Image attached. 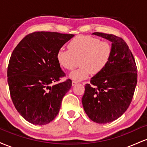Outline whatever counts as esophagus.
<instances>
[{
    "mask_svg": "<svg viewBox=\"0 0 147 147\" xmlns=\"http://www.w3.org/2000/svg\"><path fill=\"white\" fill-rule=\"evenodd\" d=\"M77 82H75V81H72V86H74L77 85Z\"/></svg>",
    "mask_w": 147,
    "mask_h": 147,
    "instance_id": "esophagus-1",
    "label": "esophagus"
}]
</instances>
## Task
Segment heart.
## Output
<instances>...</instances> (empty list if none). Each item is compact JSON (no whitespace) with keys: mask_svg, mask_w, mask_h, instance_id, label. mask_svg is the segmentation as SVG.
Listing matches in <instances>:
<instances>
[{"mask_svg":"<svg viewBox=\"0 0 147 147\" xmlns=\"http://www.w3.org/2000/svg\"><path fill=\"white\" fill-rule=\"evenodd\" d=\"M69 50L61 48L57 52V59L62 68L72 70L77 65L79 68L69 75L70 79L82 81L90 73L97 75L105 68L111 56V45L106 41L88 35H79L69 42Z\"/></svg>","mask_w":147,"mask_h":147,"instance_id":"1","label":"heart"}]
</instances>
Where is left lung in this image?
<instances>
[{"label": "left lung", "instance_id": "left-lung-1", "mask_svg": "<svg viewBox=\"0 0 147 147\" xmlns=\"http://www.w3.org/2000/svg\"><path fill=\"white\" fill-rule=\"evenodd\" d=\"M111 43V56L102 72L85 86L82 104L91 120L106 124L127 110L137 85V67L126 42L113 34L94 32Z\"/></svg>", "mask_w": 147, "mask_h": 147}]
</instances>
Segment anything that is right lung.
<instances>
[{
  "label": "right lung",
  "instance_id": "obj_1",
  "mask_svg": "<svg viewBox=\"0 0 147 147\" xmlns=\"http://www.w3.org/2000/svg\"><path fill=\"white\" fill-rule=\"evenodd\" d=\"M74 36L36 32L23 38L11 54L7 68L10 95L16 110L30 123L45 125L59 112L72 81L52 85L65 76L57 54Z\"/></svg>",
  "mask_w": 147,
  "mask_h": 147
}]
</instances>
